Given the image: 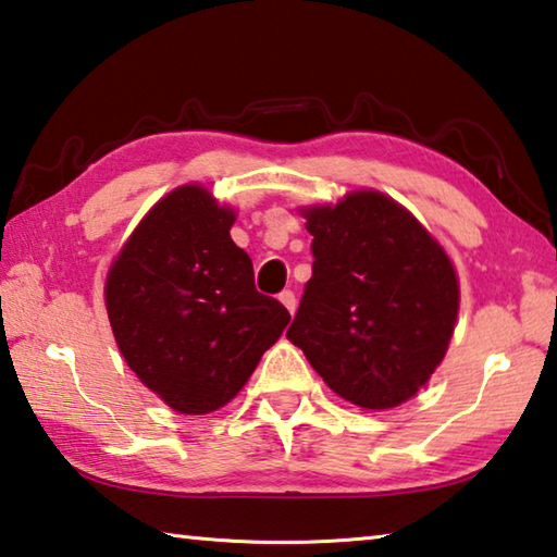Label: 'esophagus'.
Masks as SVG:
<instances>
[{
	"label": "esophagus",
	"instance_id": "obj_1",
	"mask_svg": "<svg viewBox=\"0 0 557 557\" xmlns=\"http://www.w3.org/2000/svg\"><path fill=\"white\" fill-rule=\"evenodd\" d=\"M280 301H282V305L287 307V312H289V314H295V309H297V297H295V292L285 289V292H282V295H280Z\"/></svg>",
	"mask_w": 557,
	"mask_h": 557
}]
</instances>
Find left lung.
Segmentation results:
<instances>
[{"label":"left lung","mask_w":557,"mask_h":557,"mask_svg":"<svg viewBox=\"0 0 557 557\" xmlns=\"http://www.w3.org/2000/svg\"><path fill=\"white\" fill-rule=\"evenodd\" d=\"M314 235L287 338L338 398L391 410L425 388L455 334L459 277L425 225L375 188L299 206Z\"/></svg>","instance_id":"8db88e82"}]
</instances>
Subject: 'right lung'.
<instances>
[{"mask_svg":"<svg viewBox=\"0 0 557 557\" xmlns=\"http://www.w3.org/2000/svg\"><path fill=\"white\" fill-rule=\"evenodd\" d=\"M238 211L203 184L162 196L112 258L106 309L139 383L182 414H209L243 391L289 324L260 295L231 238Z\"/></svg>","mask_w":557,"mask_h":557,"instance_id":"right-lung-1","label":"right lung"}]
</instances>
